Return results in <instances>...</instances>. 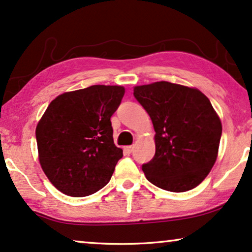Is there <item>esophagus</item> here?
I'll list each match as a JSON object with an SVG mask.
<instances>
[{"mask_svg": "<svg viewBox=\"0 0 252 252\" xmlns=\"http://www.w3.org/2000/svg\"><path fill=\"white\" fill-rule=\"evenodd\" d=\"M132 150H133V146H126V147H125V152L126 154H127V155L132 153Z\"/></svg>", "mask_w": 252, "mask_h": 252, "instance_id": "esophagus-1", "label": "esophagus"}]
</instances>
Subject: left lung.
Listing matches in <instances>:
<instances>
[{"label":"left lung","instance_id":"obj_1","mask_svg":"<svg viewBox=\"0 0 252 252\" xmlns=\"http://www.w3.org/2000/svg\"><path fill=\"white\" fill-rule=\"evenodd\" d=\"M133 96L155 129V156L142 164L149 182L185 192L204 181L216 162L222 123L210 100L196 88L167 81L137 86Z\"/></svg>","mask_w":252,"mask_h":252}]
</instances>
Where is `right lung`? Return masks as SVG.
Masks as SVG:
<instances>
[{
  "instance_id": "right-lung-1",
  "label": "right lung",
  "mask_w": 252,
  "mask_h": 252,
  "mask_svg": "<svg viewBox=\"0 0 252 252\" xmlns=\"http://www.w3.org/2000/svg\"><path fill=\"white\" fill-rule=\"evenodd\" d=\"M121 86L95 85L52 100L36 127L39 163L56 189L86 197L110 182L123 152L113 141L111 116Z\"/></svg>"
}]
</instances>
